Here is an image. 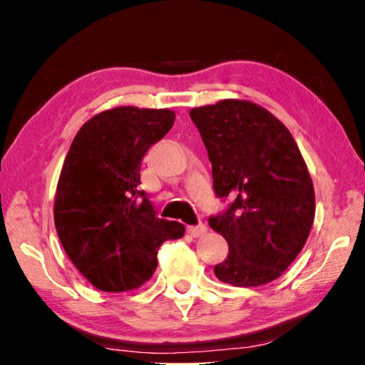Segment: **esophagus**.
<instances>
[{"instance_id":"1","label":"esophagus","mask_w":365,"mask_h":365,"mask_svg":"<svg viewBox=\"0 0 365 365\" xmlns=\"http://www.w3.org/2000/svg\"><path fill=\"white\" fill-rule=\"evenodd\" d=\"M207 232V227L204 224H197V226H189L187 227V234H191L192 237H201Z\"/></svg>"}]
</instances>
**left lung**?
<instances>
[{"label": "left lung", "instance_id": "1", "mask_svg": "<svg viewBox=\"0 0 365 365\" xmlns=\"http://www.w3.org/2000/svg\"><path fill=\"white\" fill-rule=\"evenodd\" d=\"M192 123L212 164L217 197H232L209 226L229 244L214 267L219 281L256 287L291 266L311 232L316 196L311 174L289 129L244 99L192 108Z\"/></svg>", "mask_w": 365, "mask_h": 365}]
</instances>
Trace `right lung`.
<instances>
[{
  "mask_svg": "<svg viewBox=\"0 0 365 365\" xmlns=\"http://www.w3.org/2000/svg\"><path fill=\"white\" fill-rule=\"evenodd\" d=\"M171 109L119 106L96 114L74 136L54 196V226L68 257L104 292H126L149 281L158 249L184 236L159 219L139 191L148 149L166 136Z\"/></svg>",
  "mask_w": 365,
  "mask_h": 365,
  "instance_id": "right-lung-1",
  "label": "right lung"
}]
</instances>
